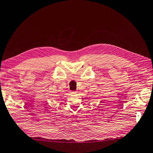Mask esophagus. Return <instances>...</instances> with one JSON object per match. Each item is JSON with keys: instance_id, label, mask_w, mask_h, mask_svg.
<instances>
[{"instance_id": "obj_1", "label": "esophagus", "mask_w": 153, "mask_h": 153, "mask_svg": "<svg viewBox=\"0 0 153 153\" xmlns=\"http://www.w3.org/2000/svg\"><path fill=\"white\" fill-rule=\"evenodd\" d=\"M76 93H77V92H74V91H72V92H71V94H72V95H75V94H76Z\"/></svg>"}]
</instances>
